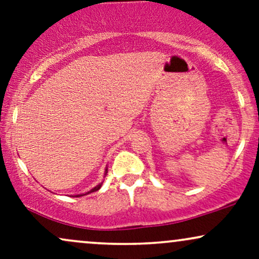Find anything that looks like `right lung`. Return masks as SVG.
I'll list each match as a JSON object with an SVG mask.
<instances>
[{"mask_svg":"<svg viewBox=\"0 0 259 259\" xmlns=\"http://www.w3.org/2000/svg\"><path fill=\"white\" fill-rule=\"evenodd\" d=\"M106 173H107V171H106ZM101 186H102V184H100V185H97L96 187H94V189L90 190V191H89L88 194H90V192H95V191H97V190H100V187H101ZM88 194H84V195H88ZM80 196H82V195H76V197H80Z\"/></svg>","mask_w":259,"mask_h":259,"instance_id":"obj_1","label":"right lung"}]
</instances>
